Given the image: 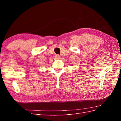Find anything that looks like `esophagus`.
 <instances>
[{
    "mask_svg": "<svg viewBox=\"0 0 121 121\" xmlns=\"http://www.w3.org/2000/svg\"><path fill=\"white\" fill-rule=\"evenodd\" d=\"M55 57H56V59H60V55L57 54V55H56V56H55Z\"/></svg>",
    "mask_w": 121,
    "mask_h": 121,
    "instance_id": "1",
    "label": "esophagus"
}]
</instances>
